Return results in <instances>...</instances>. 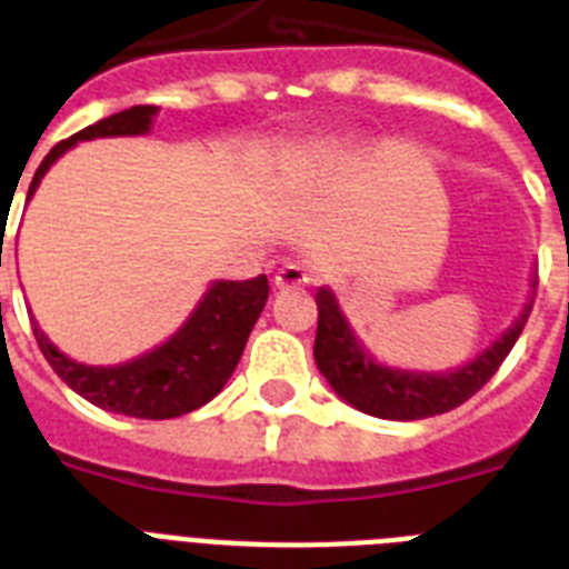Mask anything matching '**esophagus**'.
<instances>
[{"instance_id": "esophagus-1", "label": "esophagus", "mask_w": 569, "mask_h": 569, "mask_svg": "<svg viewBox=\"0 0 569 569\" xmlns=\"http://www.w3.org/2000/svg\"><path fill=\"white\" fill-rule=\"evenodd\" d=\"M307 283H312V271L298 266V262H286V266H280L274 274L277 289H298V286Z\"/></svg>"}]
</instances>
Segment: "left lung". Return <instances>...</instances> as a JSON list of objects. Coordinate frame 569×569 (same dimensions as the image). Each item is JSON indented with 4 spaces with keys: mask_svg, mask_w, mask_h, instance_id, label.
<instances>
[{
    "mask_svg": "<svg viewBox=\"0 0 569 569\" xmlns=\"http://www.w3.org/2000/svg\"><path fill=\"white\" fill-rule=\"evenodd\" d=\"M538 277H529L527 303L518 318L500 332L483 352L455 370H405V367L381 365L365 341L356 336L350 318L343 315L336 292L321 286L315 292L318 303V332H315V365L321 370L338 399L352 405L361 413L379 419H428L446 410H455L483 388L498 373L503 358L520 338L536 300Z\"/></svg>",
    "mask_w": 569,
    "mask_h": 569,
    "instance_id": "1",
    "label": "left lung"
}]
</instances>
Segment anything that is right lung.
Returning <instances> with one entry per match:
<instances>
[{
    "instance_id": "obj_1",
    "label": "right lung",
    "mask_w": 569,
    "mask_h": 569,
    "mask_svg": "<svg viewBox=\"0 0 569 569\" xmlns=\"http://www.w3.org/2000/svg\"><path fill=\"white\" fill-rule=\"evenodd\" d=\"M156 114H159V107H130L86 127L69 141H60L37 167L31 188H28V202L40 188L42 176L49 173L51 164L71 147L80 141H94V138L147 136ZM266 300H269L266 274L251 277V280H211L193 312L188 315V321L181 323L173 336L121 365L74 361L57 350V343H51L40 323L33 321L31 327L51 370L74 393L83 396L86 402L112 410V413H123V417L173 419L202 408L226 388V381L240 365L246 341Z\"/></svg>"
}]
</instances>
